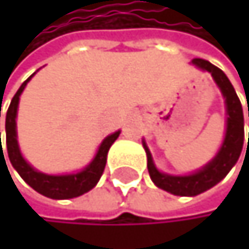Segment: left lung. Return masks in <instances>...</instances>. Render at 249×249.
Masks as SVG:
<instances>
[{
    "instance_id": "obj_1",
    "label": "left lung",
    "mask_w": 249,
    "mask_h": 249,
    "mask_svg": "<svg viewBox=\"0 0 249 249\" xmlns=\"http://www.w3.org/2000/svg\"><path fill=\"white\" fill-rule=\"evenodd\" d=\"M193 64L197 65L198 69L209 71L219 87V89H221L226 98V106H227V130H226L224 143L221 149H219V152L216 154V157L202 170H198L188 176H172V175L160 173L154 166L148 146L143 143L146 155H148V172H149L151 179L154 180V184L158 188L166 190L175 196H197L200 193H205L206 190L212 188L213 185H216L219 180L226 178V175L236 164V161L239 160V155H241L242 146H244V112H242L241 100H239L233 85L230 83L224 71L219 70L218 67H215L209 61H205L202 58H194Z\"/></svg>"
}]
</instances>
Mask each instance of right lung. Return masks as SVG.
I'll use <instances>...</instances> for the list:
<instances>
[{"label": "right lung", "mask_w": 249, "mask_h": 249, "mask_svg": "<svg viewBox=\"0 0 249 249\" xmlns=\"http://www.w3.org/2000/svg\"><path fill=\"white\" fill-rule=\"evenodd\" d=\"M30 79H26L20 85V88L18 89V92L12 98L10 106H8V109H7V115H5V145H7L8 158H10L12 166L18 170L20 178L31 188H34L37 193H40V194H43L46 197H51V198H58V200L59 198L79 197V196H82L85 193H88L89 190H92L95 187V184L98 182V179L101 178V175L104 172V167H106L107 152H109V149L112 146V143L118 139L119 131L107 136L106 139L103 140V143L100 145L98 152H97L95 158L92 160V162L87 169H83L79 173L62 175V176H51V175H44V173H40V172L34 170L23 160V157L20 155V151H19V146H18V139H16V113H18L19 97H20L23 88L26 87V83ZM1 155H4L2 149H1Z\"/></svg>", "instance_id": "right-lung-1"}]
</instances>
